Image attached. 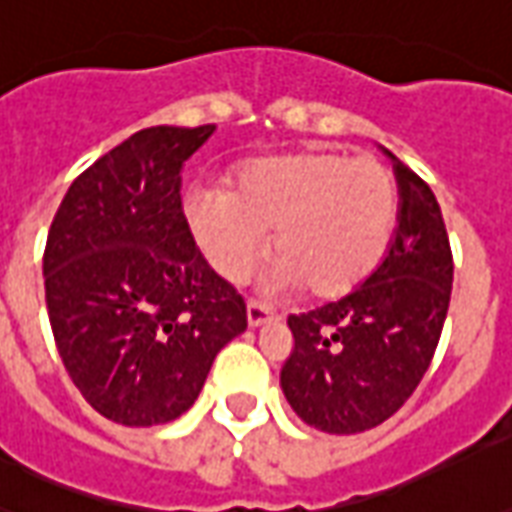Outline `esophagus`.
Wrapping results in <instances>:
<instances>
[{"label": "esophagus", "instance_id": "obj_1", "mask_svg": "<svg viewBox=\"0 0 512 512\" xmlns=\"http://www.w3.org/2000/svg\"><path fill=\"white\" fill-rule=\"evenodd\" d=\"M271 320H276L274 312H268L266 306L255 304V301H249L246 304V323L252 325V328H260V325L271 323Z\"/></svg>", "mask_w": 512, "mask_h": 512}]
</instances>
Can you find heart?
Segmentation results:
<instances>
[{
	"instance_id": "obj_1",
	"label": "heart",
	"mask_w": 512,
	"mask_h": 512,
	"mask_svg": "<svg viewBox=\"0 0 512 512\" xmlns=\"http://www.w3.org/2000/svg\"><path fill=\"white\" fill-rule=\"evenodd\" d=\"M189 230L211 268L244 282L271 252L274 293L306 287L312 298H342L372 274L396 222L391 170L372 157L301 151L246 165L233 192L195 189L184 203Z\"/></svg>"
}]
</instances>
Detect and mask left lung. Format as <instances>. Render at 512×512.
<instances>
[{
    "label": "left lung",
    "mask_w": 512,
    "mask_h": 512,
    "mask_svg": "<svg viewBox=\"0 0 512 512\" xmlns=\"http://www.w3.org/2000/svg\"><path fill=\"white\" fill-rule=\"evenodd\" d=\"M399 227L382 263L339 301L290 314L282 391L306 426L358 434L388 420L429 369L448 317L453 255L426 181L391 151Z\"/></svg>",
    "instance_id": "8db88e82"
}]
</instances>
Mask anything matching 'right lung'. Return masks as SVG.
<instances>
[{
  "instance_id": "1",
  "label": "right lung",
  "mask_w": 512,
  "mask_h": 512,
  "mask_svg": "<svg viewBox=\"0 0 512 512\" xmlns=\"http://www.w3.org/2000/svg\"><path fill=\"white\" fill-rule=\"evenodd\" d=\"M214 130L130 135L70 184L48 230L56 350L83 399L121 426L184 415L246 331L244 298L203 260L181 208V168Z\"/></svg>"
}]
</instances>
